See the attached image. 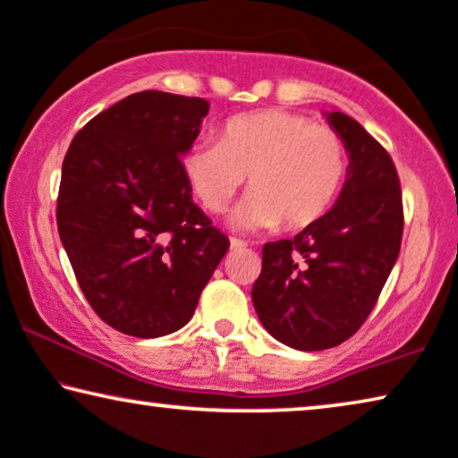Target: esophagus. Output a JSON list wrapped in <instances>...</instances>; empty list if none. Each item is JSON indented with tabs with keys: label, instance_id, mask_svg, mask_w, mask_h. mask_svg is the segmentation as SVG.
I'll list each match as a JSON object with an SVG mask.
<instances>
[{
	"label": "esophagus",
	"instance_id": "34e87169",
	"mask_svg": "<svg viewBox=\"0 0 458 458\" xmlns=\"http://www.w3.org/2000/svg\"><path fill=\"white\" fill-rule=\"evenodd\" d=\"M230 249L232 250H242V249H247V242L241 241V238H230Z\"/></svg>",
	"mask_w": 458,
	"mask_h": 458
}]
</instances>
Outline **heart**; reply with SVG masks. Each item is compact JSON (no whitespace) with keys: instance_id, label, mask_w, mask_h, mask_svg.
<instances>
[{"instance_id":"b5f03b06","label":"heart","mask_w":458,"mask_h":458,"mask_svg":"<svg viewBox=\"0 0 458 458\" xmlns=\"http://www.w3.org/2000/svg\"><path fill=\"white\" fill-rule=\"evenodd\" d=\"M347 164L345 141L335 129L269 108L230 119L217 141L191 148L182 173L211 214L226 211L250 176L236 226L276 228L284 222L296 232L315 226L335 206Z\"/></svg>"}]
</instances>
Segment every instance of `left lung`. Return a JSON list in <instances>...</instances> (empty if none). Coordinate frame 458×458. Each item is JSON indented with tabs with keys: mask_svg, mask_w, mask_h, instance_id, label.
<instances>
[{
	"mask_svg": "<svg viewBox=\"0 0 458 458\" xmlns=\"http://www.w3.org/2000/svg\"><path fill=\"white\" fill-rule=\"evenodd\" d=\"M350 152L345 185L315 226L263 247L252 304L282 344L320 352L344 344L370 315L403 238L399 174L385 148L344 113L327 114Z\"/></svg>",
	"mask_w": 458,
	"mask_h": 458,
	"instance_id": "8db88e82",
	"label": "left lung"
}]
</instances>
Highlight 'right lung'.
<instances>
[{
  "mask_svg": "<svg viewBox=\"0 0 458 458\" xmlns=\"http://www.w3.org/2000/svg\"><path fill=\"white\" fill-rule=\"evenodd\" d=\"M208 111L197 97L131 94L88 121L64 158L61 242L88 304L125 335L187 325L230 249L182 173Z\"/></svg>",
  "mask_w": 458,
  "mask_h": 458,
  "instance_id": "1",
  "label": "right lung"
}]
</instances>
